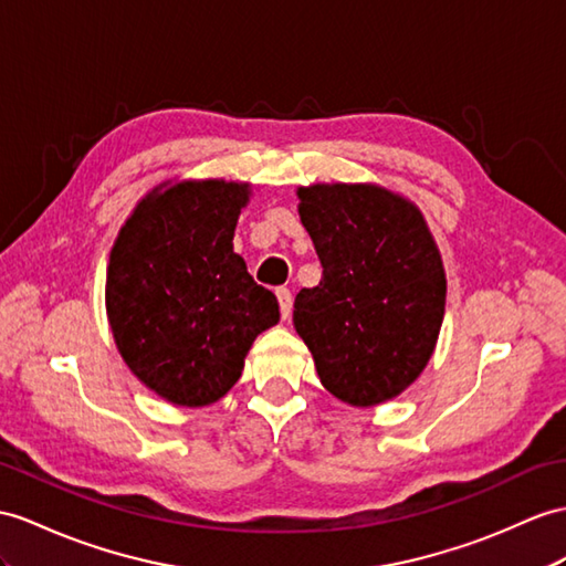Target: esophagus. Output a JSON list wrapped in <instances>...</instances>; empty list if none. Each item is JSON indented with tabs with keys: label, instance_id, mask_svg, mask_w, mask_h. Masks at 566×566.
I'll list each match as a JSON object with an SVG mask.
<instances>
[{
	"label": "esophagus",
	"instance_id": "obj_1",
	"mask_svg": "<svg viewBox=\"0 0 566 566\" xmlns=\"http://www.w3.org/2000/svg\"><path fill=\"white\" fill-rule=\"evenodd\" d=\"M275 297H279V307H281L283 319H291V312H293L291 291H287V287H279V291H275Z\"/></svg>",
	"mask_w": 566,
	"mask_h": 566
}]
</instances>
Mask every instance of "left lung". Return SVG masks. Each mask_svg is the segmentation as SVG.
Masks as SVG:
<instances>
[{"instance_id": "obj_1", "label": "left lung", "mask_w": 566, "mask_h": 566, "mask_svg": "<svg viewBox=\"0 0 566 566\" xmlns=\"http://www.w3.org/2000/svg\"><path fill=\"white\" fill-rule=\"evenodd\" d=\"M322 281L295 297L293 324L324 389L355 408L403 394L430 363L447 273L422 211L371 182L297 187Z\"/></svg>"}]
</instances>
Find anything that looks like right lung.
Segmentation results:
<instances>
[{
  "instance_id": "1",
  "label": "right lung",
  "mask_w": 566,
  "mask_h": 566,
  "mask_svg": "<svg viewBox=\"0 0 566 566\" xmlns=\"http://www.w3.org/2000/svg\"><path fill=\"white\" fill-rule=\"evenodd\" d=\"M250 182L168 179L134 206L109 250L105 310L124 365L163 401L203 408L242 375L279 300L232 250Z\"/></svg>"
}]
</instances>
